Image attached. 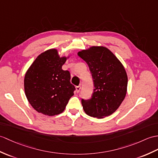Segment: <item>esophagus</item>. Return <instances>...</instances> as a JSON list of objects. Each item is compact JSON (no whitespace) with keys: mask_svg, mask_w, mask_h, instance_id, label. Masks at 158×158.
<instances>
[{"mask_svg":"<svg viewBox=\"0 0 158 158\" xmlns=\"http://www.w3.org/2000/svg\"><path fill=\"white\" fill-rule=\"evenodd\" d=\"M80 89H81V86H77L76 87V91L77 93H79L80 91Z\"/></svg>","mask_w":158,"mask_h":158,"instance_id":"1","label":"esophagus"}]
</instances>
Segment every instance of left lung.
Returning a JSON list of instances; mask_svg holds the SVG:
<instances>
[{
  "label": "left lung",
  "mask_w": 158,
  "mask_h": 158,
  "mask_svg": "<svg viewBox=\"0 0 158 158\" xmlns=\"http://www.w3.org/2000/svg\"><path fill=\"white\" fill-rule=\"evenodd\" d=\"M77 55L89 66L95 87L90 100L81 101L84 111L97 118L111 115L127 94L128 77L123 64L110 50L102 46H91Z\"/></svg>",
  "instance_id": "1"
}]
</instances>
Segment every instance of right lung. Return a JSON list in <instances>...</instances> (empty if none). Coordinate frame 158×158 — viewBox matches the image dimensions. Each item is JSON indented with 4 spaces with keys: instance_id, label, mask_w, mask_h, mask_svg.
<instances>
[{
    "instance_id": "add662e5",
    "label": "right lung",
    "mask_w": 158,
    "mask_h": 158,
    "mask_svg": "<svg viewBox=\"0 0 158 158\" xmlns=\"http://www.w3.org/2000/svg\"><path fill=\"white\" fill-rule=\"evenodd\" d=\"M70 56H60L57 49L47 50L38 55L25 73V96L37 112L50 116L59 114L74 95L70 73L62 69Z\"/></svg>"
}]
</instances>
